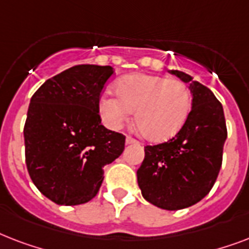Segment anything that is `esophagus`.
Segmentation results:
<instances>
[{
	"mask_svg": "<svg viewBox=\"0 0 249 249\" xmlns=\"http://www.w3.org/2000/svg\"><path fill=\"white\" fill-rule=\"evenodd\" d=\"M125 142H126V143H128V144L140 143V142H138V141H137V140H134L133 137H126V140H125Z\"/></svg>",
	"mask_w": 249,
	"mask_h": 249,
	"instance_id": "obj_1",
	"label": "esophagus"
}]
</instances>
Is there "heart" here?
Returning <instances> with one entry per match:
<instances>
[{
  "mask_svg": "<svg viewBox=\"0 0 249 249\" xmlns=\"http://www.w3.org/2000/svg\"><path fill=\"white\" fill-rule=\"evenodd\" d=\"M117 95L107 94L99 102L106 125L119 129L136 112V124L147 140L163 142L185 125L191 109V93L181 80L163 76L132 75L121 79Z\"/></svg>",
  "mask_w": 249,
  "mask_h": 249,
  "instance_id": "b5f03b06",
  "label": "heart"
}]
</instances>
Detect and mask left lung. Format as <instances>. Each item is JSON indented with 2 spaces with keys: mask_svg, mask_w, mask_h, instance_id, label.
<instances>
[{
  "mask_svg": "<svg viewBox=\"0 0 249 249\" xmlns=\"http://www.w3.org/2000/svg\"><path fill=\"white\" fill-rule=\"evenodd\" d=\"M169 72L189 84L191 111L173 138L144 147L137 179L146 200L178 211L196 204L213 187L222 165L228 129L222 105L207 86L185 72Z\"/></svg>",
  "mask_w": 249,
  "mask_h": 249,
  "instance_id": "8db88e82",
  "label": "left lung"
}]
</instances>
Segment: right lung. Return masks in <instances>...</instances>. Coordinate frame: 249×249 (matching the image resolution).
Wrapping results in <instances>:
<instances>
[{
  "instance_id": "obj_1",
  "label": "right lung",
  "mask_w": 249,
  "mask_h": 249,
  "mask_svg": "<svg viewBox=\"0 0 249 249\" xmlns=\"http://www.w3.org/2000/svg\"><path fill=\"white\" fill-rule=\"evenodd\" d=\"M111 66L80 64L46 80L31 98L24 125L25 164L41 194L79 205L99 191L105 165L123 154L125 136L101 124L99 97Z\"/></svg>"
}]
</instances>
